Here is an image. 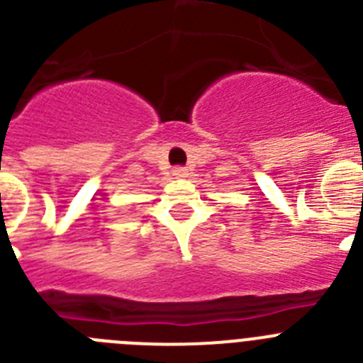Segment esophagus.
I'll return each instance as SVG.
<instances>
[{"label":"esophagus","mask_w":363,"mask_h":363,"mask_svg":"<svg viewBox=\"0 0 363 363\" xmlns=\"http://www.w3.org/2000/svg\"><path fill=\"white\" fill-rule=\"evenodd\" d=\"M172 174H174L176 178H187V176H189V169H187V167H174V171H172Z\"/></svg>","instance_id":"esophagus-1"}]
</instances>
